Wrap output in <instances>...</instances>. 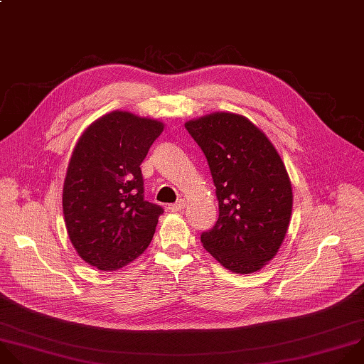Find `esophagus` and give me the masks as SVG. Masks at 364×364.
Instances as JSON below:
<instances>
[{
	"label": "esophagus",
	"instance_id": "1",
	"mask_svg": "<svg viewBox=\"0 0 364 364\" xmlns=\"http://www.w3.org/2000/svg\"><path fill=\"white\" fill-rule=\"evenodd\" d=\"M185 206H186V200H185V199H181L179 202H176V203H173V205H169L168 209H169L171 212H179V210L185 209Z\"/></svg>",
	"mask_w": 364,
	"mask_h": 364
}]
</instances>
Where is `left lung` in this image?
<instances>
[{
    "mask_svg": "<svg viewBox=\"0 0 364 364\" xmlns=\"http://www.w3.org/2000/svg\"><path fill=\"white\" fill-rule=\"evenodd\" d=\"M202 149L220 216L202 232L205 250L227 269L252 274L271 261L289 225L293 188L274 144L251 120L215 112L185 123Z\"/></svg>",
    "mask_w": 364,
    "mask_h": 364,
    "instance_id": "obj_1",
    "label": "left lung"
}]
</instances>
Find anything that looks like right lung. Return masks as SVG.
I'll list each match as a JSON object with an SVG mask.
<instances>
[{"label":"right lung","instance_id":"obj_1","mask_svg":"<svg viewBox=\"0 0 364 364\" xmlns=\"http://www.w3.org/2000/svg\"><path fill=\"white\" fill-rule=\"evenodd\" d=\"M164 127L159 120L114 110L95 120L71 154L64 223L80 258L100 271L127 265L154 238L164 209L144 200L140 164Z\"/></svg>","mask_w":364,"mask_h":364}]
</instances>
